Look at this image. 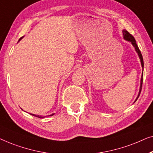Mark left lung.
I'll return each mask as SVG.
<instances>
[{
  "instance_id": "1",
  "label": "left lung",
  "mask_w": 153,
  "mask_h": 153,
  "mask_svg": "<svg viewBox=\"0 0 153 153\" xmlns=\"http://www.w3.org/2000/svg\"><path fill=\"white\" fill-rule=\"evenodd\" d=\"M123 38L125 40H127V41H129L131 42L132 44V45L134 46V48H135V50L136 52H137L138 56H139V59L140 60V64H141V66L142 68L143 69V66H144V64H143V56H142V54H141V52H140V51L139 50V48H138V47L137 45V44H136V40L134 39V38L133 37V36L131 35V34L129 33V32L127 31V30L124 29L123 30ZM143 72L142 73V75H141V78H140V89H139V92H138V97L136 98V99L135 100L134 102H136V101L137 100L138 97H139L140 94V91H141V88H142V84H143Z\"/></svg>"
}]
</instances>
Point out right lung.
Instances as JSON below:
<instances>
[{
	"mask_svg": "<svg viewBox=\"0 0 153 153\" xmlns=\"http://www.w3.org/2000/svg\"><path fill=\"white\" fill-rule=\"evenodd\" d=\"M22 38H23V37H22ZM22 38H20V39L19 40H19H21V39H22ZM30 115H32L35 116V117H39V118H44V117H42V116H40V115H34V114H31V113H30ZM53 115H54V113H53V114H52V115H48V116H52Z\"/></svg>",
	"mask_w": 153,
	"mask_h": 153,
	"instance_id": "1",
	"label": "right lung"
}]
</instances>
